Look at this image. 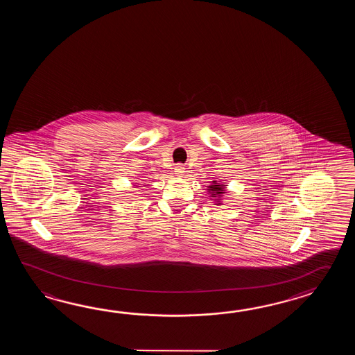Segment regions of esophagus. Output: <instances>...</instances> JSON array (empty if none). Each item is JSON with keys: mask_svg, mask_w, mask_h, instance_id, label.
<instances>
[{"mask_svg": "<svg viewBox=\"0 0 355 355\" xmlns=\"http://www.w3.org/2000/svg\"><path fill=\"white\" fill-rule=\"evenodd\" d=\"M175 170H176V171H175L176 175H178V176H180V178L181 176H184V174H185V167L184 166H178Z\"/></svg>", "mask_w": 355, "mask_h": 355, "instance_id": "obj_1", "label": "esophagus"}]
</instances>
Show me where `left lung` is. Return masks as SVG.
Wrapping results in <instances>:
<instances>
[{
    "label": "left lung",
    "instance_id": "obj_1",
    "mask_svg": "<svg viewBox=\"0 0 355 355\" xmlns=\"http://www.w3.org/2000/svg\"><path fill=\"white\" fill-rule=\"evenodd\" d=\"M226 184H222L220 181H211V185L207 187V191L211 196V200L214 202V205H222L223 196L227 194Z\"/></svg>",
    "mask_w": 355,
    "mask_h": 355
}]
</instances>
